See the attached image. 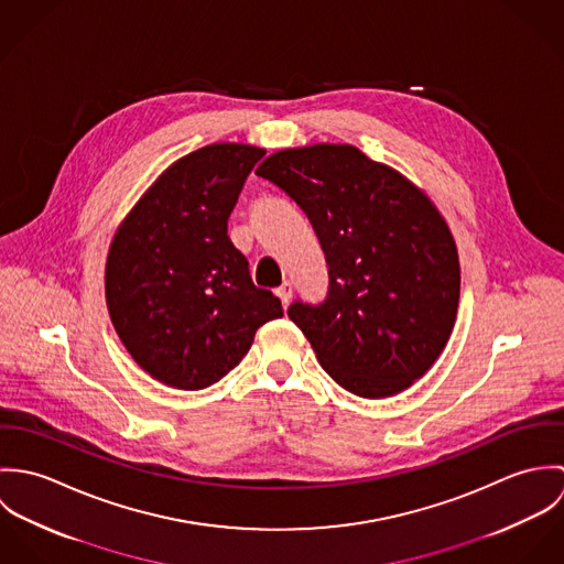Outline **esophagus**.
<instances>
[{"mask_svg": "<svg viewBox=\"0 0 564 564\" xmlns=\"http://www.w3.org/2000/svg\"><path fill=\"white\" fill-rule=\"evenodd\" d=\"M275 295L280 297L282 306L286 308L289 302H291V297H293V286H291V282H282V284L275 289Z\"/></svg>", "mask_w": 564, "mask_h": 564, "instance_id": "1", "label": "esophagus"}]
</instances>
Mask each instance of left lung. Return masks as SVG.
I'll return each mask as SVG.
<instances>
[{"label": "left lung", "mask_w": 564, "mask_h": 564, "mask_svg": "<svg viewBox=\"0 0 564 564\" xmlns=\"http://www.w3.org/2000/svg\"><path fill=\"white\" fill-rule=\"evenodd\" d=\"M256 173L311 219L329 286L289 317L345 391L380 400L402 393L441 356L454 329L460 264L454 237L410 180L354 145L282 150Z\"/></svg>", "instance_id": "obj_1"}]
</instances>
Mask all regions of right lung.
I'll list each match as a JSON object with an SVG mask.
<instances>
[{
  "mask_svg": "<svg viewBox=\"0 0 564 564\" xmlns=\"http://www.w3.org/2000/svg\"><path fill=\"white\" fill-rule=\"evenodd\" d=\"M264 150L206 145L173 162L110 242L106 304L137 365L162 384L199 391L230 373L280 300L258 289L228 237L242 184Z\"/></svg>",
  "mask_w": 564,
  "mask_h": 564,
  "instance_id": "1",
  "label": "right lung"
}]
</instances>
